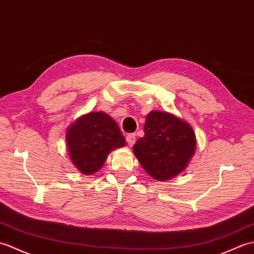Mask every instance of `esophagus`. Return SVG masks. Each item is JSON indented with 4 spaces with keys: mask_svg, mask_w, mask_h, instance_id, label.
<instances>
[{
    "mask_svg": "<svg viewBox=\"0 0 254 254\" xmlns=\"http://www.w3.org/2000/svg\"><path fill=\"white\" fill-rule=\"evenodd\" d=\"M127 140V143L129 146H132L133 143L136 142V133H129L128 136L126 137Z\"/></svg>",
    "mask_w": 254,
    "mask_h": 254,
    "instance_id": "34e87169",
    "label": "esophagus"
}]
</instances>
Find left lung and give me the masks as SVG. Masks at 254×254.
I'll use <instances>...</instances> for the list:
<instances>
[{
	"label": "left lung",
	"mask_w": 254,
	"mask_h": 254,
	"mask_svg": "<svg viewBox=\"0 0 254 254\" xmlns=\"http://www.w3.org/2000/svg\"><path fill=\"white\" fill-rule=\"evenodd\" d=\"M143 130L133 154L152 178L165 182L187 168L196 148L195 133L187 122L168 112L152 111Z\"/></svg>",
	"instance_id": "1"
}]
</instances>
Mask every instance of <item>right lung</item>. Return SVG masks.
<instances>
[{"label": "right lung", "instance_id": "1", "mask_svg": "<svg viewBox=\"0 0 254 254\" xmlns=\"http://www.w3.org/2000/svg\"><path fill=\"white\" fill-rule=\"evenodd\" d=\"M125 144L117 123L104 112H90L80 116L66 131L69 159L84 175L97 173L111 152Z\"/></svg>", "mask_w": 254, "mask_h": 254}]
</instances>
